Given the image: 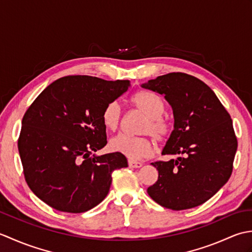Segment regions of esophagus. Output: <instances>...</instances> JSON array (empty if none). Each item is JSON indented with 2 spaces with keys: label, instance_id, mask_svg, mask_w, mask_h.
Masks as SVG:
<instances>
[{
  "label": "esophagus",
  "instance_id": "34e87169",
  "mask_svg": "<svg viewBox=\"0 0 252 252\" xmlns=\"http://www.w3.org/2000/svg\"><path fill=\"white\" fill-rule=\"evenodd\" d=\"M143 165L142 162H138V161H134V160H129V167L132 169H137V168H141Z\"/></svg>",
  "mask_w": 252,
  "mask_h": 252
}]
</instances>
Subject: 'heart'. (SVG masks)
<instances>
[{
    "mask_svg": "<svg viewBox=\"0 0 252 252\" xmlns=\"http://www.w3.org/2000/svg\"><path fill=\"white\" fill-rule=\"evenodd\" d=\"M131 103L134 108L146 116L142 126V133L152 134L156 140L163 141L170 132L169 122L162 117L164 112V101L159 95L138 91L133 94ZM103 125L107 130L116 131L121 122V108L117 101H112L105 107L101 116ZM112 152L119 153L132 160L151 156L155 151V144L147 136H129L125 134L112 137L109 142Z\"/></svg>",
    "mask_w": 252,
    "mask_h": 252,
    "instance_id": "b5f03b06",
    "label": "heart"
}]
</instances>
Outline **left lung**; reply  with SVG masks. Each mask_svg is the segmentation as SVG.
Instances as JSON below:
<instances>
[{"label": "left lung", "instance_id": "obj_1", "mask_svg": "<svg viewBox=\"0 0 252 252\" xmlns=\"http://www.w3.org/2000/svg\"><path fill=\"white\" fill-rule=\"evenodd\" d=\"M163 95L173 111L174 125L162 155H183L152 164L158 181L147 189L157 203L185 210L206 202L225 185L237 151L231 116L201 80L172 72L143 83Z\"/></svg>", "mask_w": 252, "mask_h": 252}]
</instances>
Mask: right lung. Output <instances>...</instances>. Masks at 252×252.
Masks as SVG:
<instances>
[{"label": "right lung", "mask_w": 252, "mask_h": 252, "mask_svg": "<svg viewBox=\"0 0 252 252\" xmlns=\"http://www.w3.org/2000/svg\"><path fill=\"white\" fill-rule=\"evenodd\" d=\"M129 88V80L63 77L26 111L18 151L27 184L46 205L63 212L88 211L108 194L112 171L127 167L119 153H94L107 144L105 107Z\"/></svg>", "instance_id": "obj_1"}]
</instances>
